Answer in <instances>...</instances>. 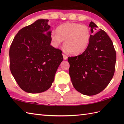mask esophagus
Instances as JSON below:
<instances>
[{
    "instance_id": "34e87169",
    "label": "esophagus",
    "mask_w": 124,
    "mask_h": 124,
    "mask_svg": "<svg viewBox=\"0 0 124 124\" xmlns=\"http://www.w3.org/2000/svg\"><path fill=\"white\" fill-rule=\"evenodd\" d=\"M63 55V59H64V60H67V59H68V57L66 56V55H65L64 54H62Z\"/></svg>"
}]
</instances>
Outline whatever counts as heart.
Returning <instances> with one entry per match:
<instances>
[{
	"instance_id": "obj_1",
	"label": "heart",
	"mask_w": 124,
	"mask_h": 124,
	"mask_svg": "<svg viewBox=\"0 0 124 124\" xmlns=\"http://www.w3.org/2000/svg\"><path fill=\"white\" fill-rule=\"evenodd\" d=\"M57 32L53 31L51 40L54 47L64 40L63 47L68 53L79 55L86 51L91 40V31L88 27L77 23H65L57 27Z\"/></svg>"
}]
</instances>
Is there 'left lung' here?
<instances>
[{"label": "left lung", "instance_id": "1", "mask_svg": "<svg viewBox=\"0 0 124 124\" xmlns=\"http://www.w3.org/2000/svg\"><path fill=\"white\" fill-rule=\"evenodd\" d=\"M92 35L86 51L77 56L69 57V75L74 88L85 95H94L108 85L114 76L116 53L108 35L98 27L89 24Z\"/></svg>", "mask_w": 124, "mask_h": 124}]
</instances>
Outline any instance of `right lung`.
I'll use <instances>...</instances> for the list:
<instances>
[{
	"mask_svg": "<svg viewBox=\"0 0 124 124\" xmlns=\"http://www.w3.org/2000/svg\"><path fill=\"white\" fill-rule=\"evenodd\" d=\"M48 21L39 19L22 28L10 47V72L20 88L27 93H41L51 87L63 60L62 52L51 45Z\"/></svg>",
	"mask_w": 124,
	"mask_h": 124,
	"instance_id": "obj_1",
	"label": "right lung"
}]
</instances>
